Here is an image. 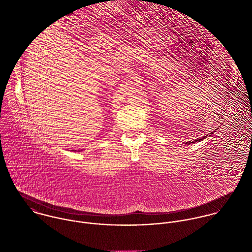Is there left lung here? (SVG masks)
<instances>
[{
	"label": "left lung",
	"instance_id": "left-lung-1",
	"mask_svg": "<svg viewBox=\"0 0 252 252\" xmlns=\"http://www.w3.org/2000/svg\"><path fill=\"white\" fill-rule=\"evenodd\" d=\"M209 136H211V135H209ZM205 138H207V136H205V137H204V138H203V139H205ZM198 140H199V141H197V142H200V141H202V139H198ZM194 144V141H192V142H186V143H185V144Z\"/></svg>",
	"mask_w": 252,
	"mask_h": 252
}]
</instances>
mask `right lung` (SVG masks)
Returning a JSON list of instances; mask_svg holds the SVG:
<instances>
[{"mask_svg": "<svg viewBox=\"0 0 252 252\" xmlns=\"http://www.w3.org/2000/svg\"><path fill=\"white\" fill-rule=\"evenodd\" d=\"M79 151H80V150H79Z\"/></svg>", "mask_w": 252, "mask_h": 252, "instance_id": "obj_1", "label": "right lung"}]
</instances>
